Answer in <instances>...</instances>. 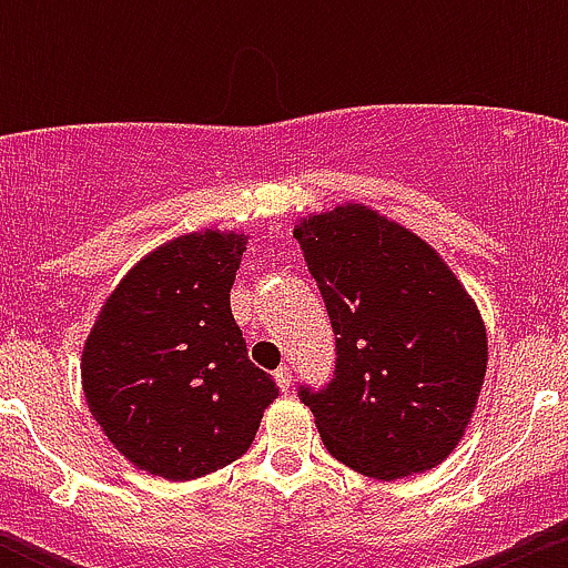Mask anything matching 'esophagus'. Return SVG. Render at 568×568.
<instances>
[{
    "instance_id": "esophagus-1",
    "label": "esophagus",
    "mask_w": 568,
    "mask_h": 568,
    "mask_svg": "<svg viewBox=\"0 0 568 568\" xmlns=\"http://www.w3.org/2000/svg\"><path fill=\"white\" fill-rule=\"evenodd\" d=\"M274 382H277V387L283 393L291 390V385H294V376H291V368L288 365H283V368L274 371Z\"/></svg>"
}]
</instances>
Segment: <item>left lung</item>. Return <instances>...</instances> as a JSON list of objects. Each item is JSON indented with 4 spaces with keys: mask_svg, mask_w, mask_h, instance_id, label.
Wrapping results in <instances>:
<instances>
[{
    "mask_svg": "<svg viewBox=\"0 0 568 568\" xmlns=\"http://www.w3.org/2000/svg\"><path fill=\"white\" fill-rule=\"evenodd\" d=\"M294 236L335 332V379L300 390L324 448L379 480L443 464L489 363L475 300L432 244L363 203L302 216Z\"/></svg>",
    "mask_w": 568,
    "mask_h": 568,
    "instance_id": "1",
    "label": "left lung"
}]
</instances>
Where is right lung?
Here are the masks:
<instances>
[{"instance_id":"1","label":"right lung","mask_w":568,"mask_h":568,"mask_svg":"<svg viewBox=\"0 0 568 568\" xmlns=\"http://www.w3.org/2000/svg\"><path fill=\"white\" fill-rule=\"evenodd\" d=\"M244 250V233L200 231L148 252L84 341V400L136 469L168 480L216 473L247 454L277 398L231 313Z\"/></svg>"}]
</instances>
